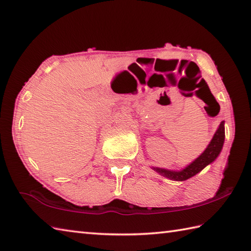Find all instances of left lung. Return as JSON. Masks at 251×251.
Instances as JSON below:
<instances>
[{"instance_id":"obj_1","label":"left lung","mask_w":251,"mask_h":251,"mask_svg":"<svg viewBox=\"0 0 251 251\" xmlns=\"http://www.w3.org/2000/svg\"><path fill=\"white\" fill-rule=\"evenodd\" d=\"M217 114L218 112H216V114L214 115H217ZM225 137H226L225 121H222L219 125V128L217 129L216 134L214 135V137H212V139L209 145H208V147L206 148V150L202 152L194 162H192L189 166H186L184 169L180 170V172H175V170H167V169L157 168V167H153V169L158 174L164 176V177L169 178L172 180H176V181H184L186 179L193 177V176L199 174L201 170L204 169L207 165H209L210 163L214 162L218 157V155H219L222 150L223 143H225Z\"/></svg>"}]
</instances>
